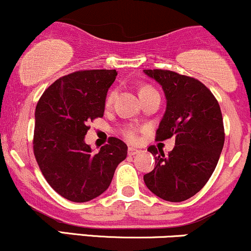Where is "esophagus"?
I'll list each match as a JSON object with an SVG mask.
<instances>
[{"instance_id":"1","label":"esophagus","mask_w":251,"mask_h":251,"mask_svg":"<svg viewBox=\"0 0 251 251\" xmlns=\"http://www.w3.org/2000/svg\"><path fill=\"white\" fill-rule=\"evenodd\" d=\"M127 153H128V155H135V154L140 153V150L134 149V148H128Z\"/></svg>"}]
</instances>
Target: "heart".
I'll use <instances>...</instances> for the list:
<instances>
[{
	"label": "heart",
	"instance_id": "1",
	"mask_svg": "<svg viewBox=\"0 0 251 251\" xmlns=\"http://www.w3.org/2000/svg\"><path fill=\"white\" fill-rule=\"evenodd\" d=\"M145 89H149V88H143L140 92L145 91ZM114 98H116V91H114V89H112V91L107 94V97H106V101H105L106 105H107V106L111 105V103L113 102ZM122 133H123L124 137H125V139H127L128 142L135 143L138 140V133H139V128L135 127V126H126V127L122 131Z\"/></svg>",
	"mask_w": 251,
	"mask_h": 251
}]
</instances>
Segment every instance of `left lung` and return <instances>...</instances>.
I'll return each mask as SVG.
<instances>
[{
    "instance_id": "obj_1",
    "label": "left lung",
    "mask_w": 251,
    "mask_h": 251,
    "mask_svg": "<svg viewBox=\"0 0 251 251\" xmlns=\"http://www.w3.org/2000/svg\"><path fill=\"white\" fill-rule=\"evenodd\" d=\"M162 86L166 111L155 132V140L175 137L169 154L155 146V168L144 176L146 186L168 201H183L203 188L215 171L224 145V126L217 99L195 77L166 70H144Z\"/></svg>"
}]
</instances>
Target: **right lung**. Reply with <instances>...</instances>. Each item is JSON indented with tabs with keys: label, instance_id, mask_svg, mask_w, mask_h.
Masks as SVG:
<instances>
[{
	"label": "right lung",
	"instance_id": "add662e5",
	"mask_svg": "<svg viewBox=\"0 0 251 251\" xmlns=\"http://www.w3.org/2000/svg\"><path fill=\"white\" fill-rule=\"evenodd\" d=\"M116 70L77 71L43 92L35 108L34 155L43 177L66 200L83 203L108 189L127 145L111 137L99 152L85 143L88 124L103 117Z\"/></svg>",
	"mask_w": 251,
	"mask_h": 251
}]
</instances>
